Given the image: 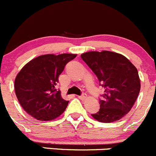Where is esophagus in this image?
I'll return each mask as SVG.
<instances>
[{
    "mask_svg": "<svg viewBox=\"0 0 156 156\" xmlns=\"http://www.w3.org/2000/svg\"><path fill=\"white\" fill-rule=\"evenodd\" d=\"M77 97L79 98H80V99L85 100V99H86V94H83V95H78Z\"/></svg>",
    "mask_w": 156,
    "mask_h": 156,
    "instance_id": "1",
    "label": "esophagus"
}]
</instances>
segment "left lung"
I'll list each match as a JSON object with an SVG mask.
<instances>
[{
    "mask_svg": "<svg viewBox=\"0 0 156 156\" xmlns=\"http://www.w3.org/2000/svg\"><path fill=\"white\" fill-rule=\"evenodd\" d=\"M81 58L105 88L99 111L92 116L102 123L121 119L130 112L140 93L137 69L124 55L108 51L86 52Z\"/></svg>",
    "mask_w": 156,
    "mask_h": 156,
    "instance_id": "8db88e82",
    "label": "left lung"
}]
</instances>
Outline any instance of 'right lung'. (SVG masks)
Returning <instances> with one entry per match:
<instances>
[{
  "label": "right lung",
  "instance_id": "1",
  "mask_svg": "<svg viewBox=\"0 0 156 156\" xmlns=\"http://www.w3.org/2000/svg\"><path fill=\"white\" fill-rule=\"evenodd\" d=\"M76 55H44L26 64L15 79V92L20 104L38 121H51L65 111L69 101L57 90L58 77L66 64Z\"/></svg>",
  "mask_w": 156,
  "mask_h": 156
}]
</instances>
